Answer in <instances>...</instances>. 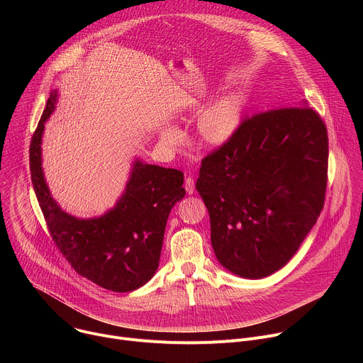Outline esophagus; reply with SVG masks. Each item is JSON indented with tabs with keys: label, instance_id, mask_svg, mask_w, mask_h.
<instances>
[{
	"label": "esophagus",
	"instance_id": "1",
	"mask_svg": "<svg viewBox=\"0 0 363 363\" xmlns=\"http://www.w3.org/2000/svg\"><path fill=\"white\" fill-rule=\"evenodd\" d=\"M184 186H185V189H186V194H189V195H192V194H194V191H195V185H194V179H192L191 177L185 178V184H184Z\"/></svg>",
	"mask_w": 363,
	"mask_h": 363
}]
</instances>
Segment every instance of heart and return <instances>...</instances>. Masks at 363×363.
<instances>
[{
  "instance_id": "heart-1",
  "label": "heart",
  "mask_w": 363,
  "mask_h": 363,
  "mask_svg": "<svg viewBox=\"0 0 363 363\" xmlns=\"http://www.w3.org/2000/svg\"><path fill=\"white\" fill-rule=\"evenodd\" d=\"M242 103L237 94L227 93L206 106L196 118V136L205 146L224 145L235 133L241 123ZM167 145H177L181 139V132L168 126L161 133Z\"/></svg>"
}]
</instances>
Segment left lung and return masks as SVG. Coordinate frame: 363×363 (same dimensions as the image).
Returning a JSON list of instances; mask_svg holds the SVG:
<instances>
[{"instance_id":"obj_1","label":"left lung","mask_w":363,"mask_h":363,"mask_svg":"<svg viewBox=\"0 0 363 363\" xmlns=\"http://www.w3.org/2000/svg\"><path fill=\"white\" fill-rule=\"evenodd\" d=\"M328 140L318 112L290 106L242 119L201 161L196 189L221 266L262 279L287 264L323 210Z\"/></svg>"}]
</instances>
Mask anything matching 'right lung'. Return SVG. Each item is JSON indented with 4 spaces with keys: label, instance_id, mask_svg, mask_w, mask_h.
<instances>
[{
    "label": "right lung",
    "instance_id": "obj_1",
    "mask_svg": "<svg viewBox=\"0 0 363 363\" xmlns=\"http://www.w3.org/2000/svg\"><path fill=\"white\" fill-rule=\"evenodd\" d=\"M56 100L57 91H51L30 143L31 181L48 233L80 276L106 290H136L158 269L168 216L185 196L184 174L136 161L115 208L89 220L66 214L51 198L41 168L44 122Z\"/></svg>",
    "mask_w": 363,
    "mask_h": 363
}]
</instances>
